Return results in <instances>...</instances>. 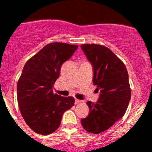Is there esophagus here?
I'll list each match as a JSON object with an SVG mask.
<instances>
[{
  "instance_id": "esophagus-1",
  "label": "esophagus",
  "mask_w": 152,
  "mask_h": 152,
  "mask_svg": "<svg viewBox=\"0 0 152 152\" xmlns=\"http://www.w3.org/2000/svg\"><path fill=\"white\" fill-rule=\"evenodd\" d=\"M81 102H82V101L79 100V99H76V100H75V104H78L81 103Z\"/></svg>"
}]
</instances>
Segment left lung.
Segmentation results:
<instances>
[{
	"mask_svg": "<svg viewBox=\"0 0 152 152\" xmlns=\"http://www.w3.org/2000/svg\"><path fill=\"white\" fill-rule=\"evenodd\" d=\"M81 48L93 67V84L100 90L96 103L88 102V116L82 126L88 132L106 131L125 114L131 99L129 75L124 62L108 48L83 44Z\"/></svg>",
	"mask_w": 152,
	"mask_h": 152,
	"instance_id": "left-lung-1",
	"label": "left lung"
}]
</instances>
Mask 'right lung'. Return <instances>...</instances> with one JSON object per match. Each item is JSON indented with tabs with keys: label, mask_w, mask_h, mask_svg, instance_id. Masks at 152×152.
<instances>
[{
	"label": "right lung",
	"mask_w": 152,
	"mask_h": 152,
	"mask_svg": "<svg viewBox=\"0 0 152 152\" xmlns=\"http://www.w3.org/2000/svg\"><path fill=\"white\" fill-rule=\"evenodd\" d=\"M78 45L51 42L42 48L24 65L17 85L18 102L27 125L39 134H49L59 126L64 113L74 105L71 96L53 93L61 66Z\"/></svg>",
	"instance_id": "obj_1"
}]
</instances>
